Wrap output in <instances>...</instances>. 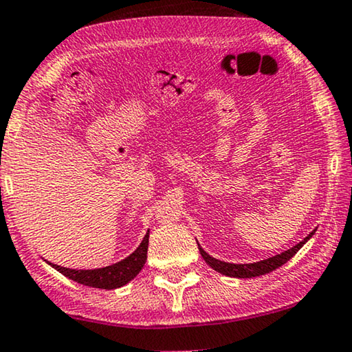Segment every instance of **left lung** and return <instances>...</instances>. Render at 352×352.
Instances as JSON below:
<instances>
[{
	"mask_svg": "<svg viewBox=\"0 0 352 352\" xmlns=\"http://www.w3.org/2000/svg\"><path fill=\"white\" fill-rule=\"evenodd\" d=\"M315 231L316 230H313L304 241H300L299 244H296L294 247L288 248V250L282 252L280 255H275V256L267 258V259H261V261H256V263H248V264H234V263L220 261V259H215L210 255H208V253L203 250L199 244H198V250H199V253H201L204 261H206L210 267H212L214 270H217V272H220V274L226 275V277L252 278V277H258V275L272 272V270H275L277 267L283 266L285 263H288L289 259L293 258L302 247H304L305 242L310 239L313 234H315Z\"/></svg>",
	"mask_w": 352,
	"mask_h": 352,
	"instance_id": "1",
	"label": "left lung"
}]
</instances>
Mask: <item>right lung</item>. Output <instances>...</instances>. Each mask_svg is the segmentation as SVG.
Here are the masks:
<instances>
[{"label": "right lung", "instance_id": "right-lung-1", "mask_svg": "<svg viewBox=\"0 0 352 352\" xmlns=\"http://www.w3.org/2000/svg\"><path fill=\"white\" fill-rule=\"evenodd\" d=\"M148 245H149V230L143 237L142 244L137 247V250L131 253L127 258L121 259L111 266L99 267V269H69L58 266V264L48 263L53 269L58 272L66 275L67 278L74 280L80 285L93 286V288L100 289H116L121 286L127 285L131 280H133L143 269L146 258H148Z\"/></svg>", "mask_w": 352, "mask_h": 352}]
</instances>
